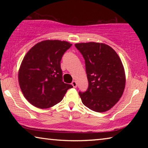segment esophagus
<instances>
[{
	"instance_id": "obj_1",
	"label": "esophagus",
	"mask_w": 148,
	"mask_h": 148,
	"mask_svg": "<svg viewBox=\"0 0 148 148\" xmlns=\"http://www.w3.org/2000/svg\"><path fill=\"white\" fill-rule=\"evenodd\" d=\"M72 86H73L74 88H76L77 87V83H76V81H73L72 82Z\"/></svg>"
}]
</instances>
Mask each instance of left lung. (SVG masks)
<instances>
[{
  "instance_id": "left-lung-1",
  "label": "left lung",
  "mask_w": 148,
  "mask_h": 148,
  "mask_svg": "<svg viewBox=\"0 0 148 148\" xmlns=\"http://www.w3.org/2000/svg\"><path fill=\"white\" fill-rule=\"evenodd\" d=\"M83 56L88 88L79 92L82 103L97 112L109 110L121 98L125 86L123 66L118 55L106 44H76Z\"/></svg>"
}]
</instances>
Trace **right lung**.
Returning a JSON list of instances; mask_svg holds the SVG:
<instances>
[{
    "instance_id": "1",
    "label": "right lung",
    "mask_w": 148,
    "mask_h": 148,
    "mask_svg": "<svg viewBox=\"0 0 148 148\" xmlns=\"http://www.w3.org/2000/svg\"><path fill=\"white\" fill-rule=\"evenodd\" d=\"M72 44L44 40L27 52L20 66L18 79L24 97L32 105L48 108L61 102L72 85L62 82L61 61Z\"/></svg>"
}]
</instances>
